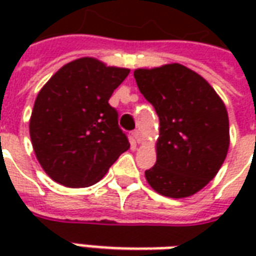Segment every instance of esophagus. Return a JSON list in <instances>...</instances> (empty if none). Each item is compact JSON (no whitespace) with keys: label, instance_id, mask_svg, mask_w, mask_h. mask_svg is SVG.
Instances as JSON below:
<instances>
[{"label":"esophagus","instance_id":"esophagus-1","mask_svg":"<svg viewBox=\"0 0 256 256\" xmlns=\"http://www.w3.org/2000/svg\"><path fill=\"white\" fill-rule=\"evenodd\" d=\"M133 137H134V140L138 142V144H141V141H142V136H141V133H140V130H134Z\"/></svg>","mask_w":256,"mask_h":256}]
</instances>
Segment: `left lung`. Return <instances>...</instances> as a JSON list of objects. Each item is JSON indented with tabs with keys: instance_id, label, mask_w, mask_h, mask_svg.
<instances>
[{
	"instance_id": "left-lung-1",
	"label": "left lung",
	"mask_w": 256,
	"mask_h": 256,
	"mask_svg": "<svg viewBox=\"0 0 256 256\" xmlns=\"http://www.w3.org/2000/svg\"><path fill=\"white\" fill-rule=\"evenodd\" d=\"M134 78L160 124L156 163L145 178L163 196H192L216 176L228 155L225 104L203 76L182 64L138 68Z\"/></svg>"
}]
</instances>
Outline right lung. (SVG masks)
Segmentation results:
<instances>
[{"mask_svg":"<svg viewBox=\"0 0 256 256\" xmlns=\"http://www.w3.org/2000/svg\"><path fill=\"white\" fill-rule=\"evenodd\" d=\"M130 72L80 58L58 70L36 96L30 137L40 164L68 188L98 182L130 148L110 97Z\"/></svg>","mask_w":256,"mask_h":256,"instance_id":"right-lung-1","label":"right lung"}]
</instances>
